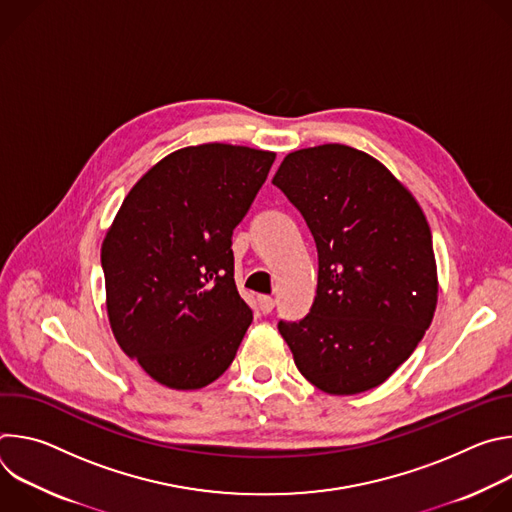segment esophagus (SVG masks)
I'll return each mask as SVG.
<instances>
[{
	"label": "esophagus",
	"mask_w": 512,
	"mask_h": 512,
	"mask_svg": "<svg viewBox=\"0 0 512 512\" xmlns=\"http://www.w3.org/2000/svg\"><path fill=\"white\" fill-rule=\"evenodd\" d=\"M257 302H259V310H261L263 314H269V312L273 310V306H275V302H273L271 296H259Z\"/></svg>",
	"instance_id": "34e87169"
}]
</instances>
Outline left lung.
Masks as SVG:
<instances>
[{"label":"left lung","mask_w":512,"mask_h":512,"mask_svg":"<svg viewBox=\"0 0 512 512\" xmlns=\"http://www.w3.org/2000/svg\"><path fill=\"white\" fill-rule=\"evenodd\" d=\"M271 182L302 212L318 249L310 314L277 324L298 371L328 395L383 385L437 306L421 206L379 160L342 143L287 154Z\"/></svg>","instance_id":"1"}]
</instances>
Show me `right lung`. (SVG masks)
Returning a JSON list of instances; mask_svg holds the SVG:
<instances>
[{
	"mask_svg": "<svg viewBox=\"0 0 512 512\" xmlns=\"http://www.w3.org/2000/svg\"><path fill=\"white\" fill-rule=\"evenodd\" d=\"M273 160L247 145H190L145 172L113 218L101 247L109 324L164 387L202 389L231 367L253 320L231 237Z\"/></svg>",
	"mask_w": 512,
	"mask_h": 512,
	"instance_id": "1",
	"label": "right lung"
}]
</instances>
